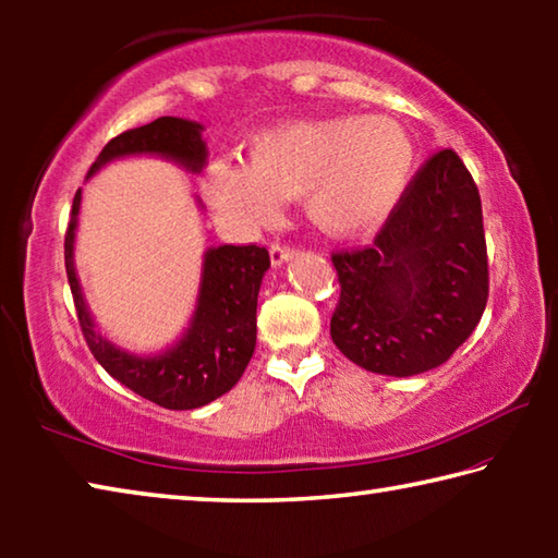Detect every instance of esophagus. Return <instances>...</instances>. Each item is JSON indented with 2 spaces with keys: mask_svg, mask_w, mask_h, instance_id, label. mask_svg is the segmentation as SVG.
I'll return each mask as SVG.
<instances>
[{
  "mask_svg": "<svg viewBox=\"0 0 558 558\" xmlns=\"http://www.w3.org/2000/svg\"><path fill=\"white\" fill-rule=\"evenodd\" d=\"M292 251L290 245H286V243H278V241H272L270 243V260H272V266H282V263H286L288 258H292Z\"/></svg>",
  "mask_w": 558,
  "mask_h": 558,
  "instance_id": "34e87169",
  "label": "esophagus"
}]
</instances>
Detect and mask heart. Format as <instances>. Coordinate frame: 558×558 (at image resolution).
<instances>
[{"mask_svg": "<svg viewBox=\"0 0 558 558\" xmlns=\"http://www.w3.org/2000/svg\"><path fill=\"white\" fill-rule=\"evenodd\" d=\"M411 172L413 145L391 118L302 120L260 132L248 167L211 165L206 194L253 223L276 219L282 199L305 196L317 229L356 235L391 214Z\"/></svg>", "mask_w": 558, "mask_h": 558, "instance_id": "heart-1", "label": "heart"}]
</instances>
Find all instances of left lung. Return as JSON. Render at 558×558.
<instances>
[{
	"label": "left lung",
	"instance_id": "8db88e82",
	"mask_svg": "<svg viewBox=\"0 0 558 558\" xmlns=\"http://www.w3.org/2000/svg\"><path fill=\"white\" fill-rule=\"evenodd\" d=\"M329 335L366 372L436 369L465 342L489 295L483 204L452 149L430 155L374 243L335 251Z\"/></svg>",
	"mask_w": 558,
	"mask_h": 558
}]
</instances>
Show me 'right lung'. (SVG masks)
I'll return each mask as SVG.
<instances>
[{
  "label": "right lung",
  "instance_id": "1",
  "mask_svg": "<svg viewBox=\"0 0 558 558\" xmlns=\"http://www.w3.org/2000/svg\"><path fill=\"white\" fill-rule=\"evenodd\" d=\"M162 155L199 172L206 159L202 125L182 118H157L149 125L125 130L102 147L93 172L116 157ZM81 206V189L73 196L69 231H65V272L73 292L75 315L86 344L112 379L169 411L199 409L219 399L241 379L256 349V307L263 272L270 268L266 248L251 245H219L206 251L199 305L192 325L179 342L157 356H135L120 352L96 332V325L81 295L73 270L75 216Z\"/></svg>",
  "mask_w": 558,
  "mask_h": 558
}]
</instances>
